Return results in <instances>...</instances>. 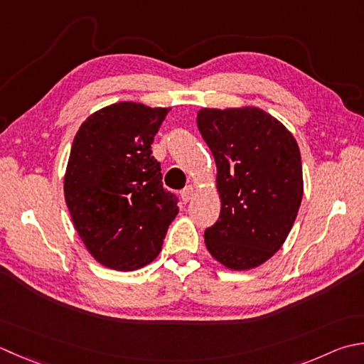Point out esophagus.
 I'll use <instances>...</instances> for the list:
<instances>
[{
  "label": "esophagus",
  "instance_id": "obj_1",
  "mask_svg": "<svg viewBox=\"0 0 364 364\" xmlns=\"http://www.w3.org/2000/svg\"><path fill=\"white\" fill-rule=\"evenodd\" d=\"M192 197H194V188L192 186H186L181 191V198L184 203H188Z\"/></svg>",
  "mask_w": 364,
  "mask_h": 364
}]
</instances>
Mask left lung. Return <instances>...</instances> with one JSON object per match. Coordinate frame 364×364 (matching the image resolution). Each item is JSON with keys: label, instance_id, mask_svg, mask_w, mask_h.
<instances>
[{"label": "left lung", "instance_id": "left-lung-1", "mask_svg": "<svg viewBox=\"0 0 364 364\" xmlns=\"http://www.w3.org/2000/svg\"><path fill=\"white\" fill-rule=\"evenodd\" d=\"M197 126L216 162L220 198L218 223L205 230L206 249L233 272L257 268L279 251L300 210V148L259 107H205Z\"/></svg>", "mask_w": 364, "mask_h": 364}]
</instances>
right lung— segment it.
<instances>
[{"instance_id": "add662e5", "label": "right lung", "mask_w": 364, "mask_h": 364, "mask_svg": "<svg viewBox=\"0 0 364 364\" xmlns=\"http://www.w3.org/2000/svg\"><path fill=\"white\" fill-rule=\"evenodd\" d=\"M168 110L132 101L107 105L83 121L70 148L64 200L88 252L117 272H134L158 257L178 215L151 156Z\"/></svg>"}]
</instances>
